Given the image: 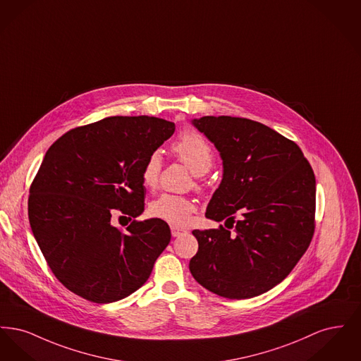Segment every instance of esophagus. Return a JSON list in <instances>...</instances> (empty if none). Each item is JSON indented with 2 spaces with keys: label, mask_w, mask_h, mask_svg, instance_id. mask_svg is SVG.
Listing matches in <instances>:
<instances>
[{
  "label": "esophagus",
  "mask_w": 361,
  "mask_h": 361,
  "mask_svg": "<svg viewBox=\"0 0 361 361\" xmlns=\"http://www.w3.org/2000/svg\"><path fill=\"white\" fill-rule=\"evenodd\" d=\"M171 230H172L173 237H181V235H184V234H187V233H188L185 228L178 227V226H172V227H171Z\"/></svg>",
  "instance_id": "1"
}]
</instances>
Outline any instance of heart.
I'll return each mask as SVG.
<instances>
[{
    "instance_id": "b5f03b06",
    "label": "heart",
    "mask_w": 361,
    "mask_h": 361,
    "mask_svg": "<svg viewBox=\"0 0 361 361\" xmlns=\"http://www.w3.org/2000/svg\"><path fill=\"white\" fill-rule=\"evenodd\" d=\"M174 155L188 166L193 173L195 183L199 185L202 176L208 172L214 164V153L206 139L197 133H185L172 146ZM162 169V158L158 152L149 155L142 166L140 180L146 188H154ZM196 211V204L187 196L164 193L154 199L149 212L152 216L176 226L188 224Z\"/></svg>"
}]
</instances>
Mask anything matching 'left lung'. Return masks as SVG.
Wrapping results in <instances>:
<instances>
[{
    "instance_id": "8db88e82",
    "label": "left lung",
    "mask_w": 361,
    "mask_h": 361,
    "mask_svg": "<svg viewBox=\"0 0 361 361\" xmlns=\"http://www.w3.org/2000/svg\"><path fill=\"white\" fill-rule=\"evenodd\" d=\"M219 150L224 178L206 216L226 222L193 230L195 280L227 299L269 291L290 275L315 230V176L300 147L258 121L231 116L193 121Z\"/></svg>"
}]
</instances>
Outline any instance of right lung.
Masks as SVG:
<instances>
[{"instance_id":"right-lung-1","label":"right lung","mask_w":361,"mask_h":361,"mask_svg":"<svg viewBox=\"0 0 361 361\" xmlns=\"http://www.w3.org/2000/svg\"><path fill=\"white\" fill-rule=\"evenodd\" d=\"M174 133L153 116H111L56 139L30 188L28 218L55 277L94 303L140 288L171 242L161 219H134L123 231L112 211L137 218L145 208L140 171Z\"/></svg>"}]
</instances>
